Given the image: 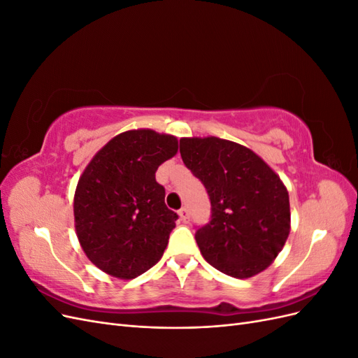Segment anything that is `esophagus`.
<instances>
[{
  "label": "esophagus",
  "instance_id": "34e87169",
  "mask_svg": "<svg viewBox=\"0 0 358 358\" xmlns=\"http://www.w3.org/2000/svg\"><path fill=\"white\" fill-rule=\"evenodd\" d=\"M179 218H180V221H182L183 224H187V222L189 221V215H188V210H187L185 208L179 210Z\"/></svg>",
  "mask_w": 358,
  "mask_h": 358
}]
</instances>
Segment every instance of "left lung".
I'll use <instances>...</instances> for the list:
<instances>
[{
  "label": "left lung",
  "instance_id": "8db88e82",
  "mask_svg": "<svg viewBox=\"0 0 358 358\" xmlns=\"http://www.w3.org/2000/svg\"><path fill=\"white\" fill-rule=\"evenodd\" d=\"M180 155L210 197L212 220L196 233L203 258L231 278L262 273L291 230L284 182L254 150L231 140L182 137Z\"/></svg>",
  "mask_w": 358,
  "mask_h": 358
}]
</instances>
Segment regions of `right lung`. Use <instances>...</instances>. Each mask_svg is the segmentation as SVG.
Returning a JSON list of instances; mask_svg holds the SVG:
<instances>
[{
    "label": "right lung",
    "instance_id": "right-lung-1",
    "mask_svg": "<svg viewBox=\"0 0 358 358\" xmlns=\"http://www.w3.org/2000/svg\"><path fill=\"white\" fill-rule=\"evenodd\" d=\"M178 137L150 128L110 138L85 167L74 191V229L90 262L117 279H134L155 266L178 215L155 180L178 154Z\"/></svg>",
    "mask_w": 358,
    "mask_h": 358
}]
</instances>
